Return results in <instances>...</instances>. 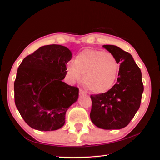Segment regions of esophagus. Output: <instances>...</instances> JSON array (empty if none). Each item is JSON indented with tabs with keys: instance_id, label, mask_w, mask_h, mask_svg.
<instances>
[{
	"instance_id": "obj_1",
	"label": "esophagus",
	"mask_w": 160,
	"mask_h": 160,
	"mask_svg": "<svg viewBox=\"0 0 160 160\" xmlns=\"http://www.w3.org/2000/svg\"><path fill=\"white\" fill-rule=\"evenodd\" d=\"M79 94H80V95H85V94H86V92L83 90H82V89H80Z\"/></svg>"
}]
</instances>
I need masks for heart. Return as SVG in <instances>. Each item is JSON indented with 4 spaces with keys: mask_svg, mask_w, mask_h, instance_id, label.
<instances>
[{
    "mask_svg": "<svg viewBox=\"0 0 160 160\" xmlns=\"http://www.w3.org/2000/svg\"><path fill=\"white\" fill-rule=\"evenodd\" d=\"M118 63L113 53L96 49H85L75 56L73 63L67 66L70 80L83 82L92 92L103 94L109 91L116 82Z\"/></svg>",
    "mask_w": 160,
    "mask_h": 160,
    "instance_id": "obj_1",
    "label": "heart"
}]
</instances>
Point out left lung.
Here are the masks:
<instances>
[{
    "instance_id": "1",
    "label": "left lung",
    "mask_w": 160,
    "mask_h": 160,
    "mask_svg": "<svg viewBox=\"0 0 160 160\" xmlns=\"http://www.w3.org/2000/svg\"><path fill=\"white\" fill-rule=\"evenodd\" d=\"M120 64L117 81L107 92L90 96V118L98 128L121 129L128 125L138 110L144 90L142 73L132 56L114 45H103Z\"/></svg>"
}]
</instances>
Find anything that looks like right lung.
<instances>
[{"mask_svg": "<svg viewBox=\"0 0 160 160\" xmlns=\"http://www.w3.org/2000/svg\"><path fill=\"white\" fill-rule=\"evenodd\" d=\"M72 53L66 47H40L23 59L14 82L15 103L31 128L55 131L64 125L66 113L78 100L79 89L63 80Z\"/></svg>", "mask_w": 160, "mask_h": 160, "instance_id": "1", "label": "right lung"}]
</instances>
